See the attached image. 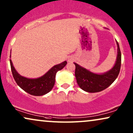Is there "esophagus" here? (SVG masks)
I'll use <instances>...</instances> for the list:
<instances>
[{
  "label": "esophagus",
  "instance_id": "obj_1",
  "mask_svg": "<svg viewBox=\"0 0 133 133\" xmlns=\"http://www.w3.org/2000/svg\"><path fill=\"white\" fill-rule=\"evenodd\" d=\"M74 61V58H72V57H69V58H68L69 62H73Z\"/></svg>",
  "mask_w": 133,
  "mask_h": 133
}]
</instances>
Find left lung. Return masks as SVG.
I'll use <instances>...</instances> for the list:
<instances>
[{
  "instance_id": "left-lung-1",
  "label": "left lung",
  "mask_w": 133,
  "mask_h": 133,
  "mask_svg": "<svg viewBox=\"0 0 133 133\" xmlns=\"http://www.w3.org/2000/svg\"><path fill=\"white\" fill-rule=\"evenodd\" d=\"M116 42L118 48L117 60L113 68L107 72L102 74L93 73L78 64L74 63L75 65V78L80 88L89 93H96L106 89L115 81L120 72L122 59L118 43Z\"/></svg>"
}]
</instances>
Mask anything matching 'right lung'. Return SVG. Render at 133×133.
<instances>
[{
  "instance_id": "1",
  "label": "right lung",
  "mask_w": 133,
  "mask_h": 133,
  "mask_svg": "<svg viewBox=\"0 0 133 133\" xmlns=\"http://www.w3.org/2000/svg\"><path fill=\"white\" fill-rule=\"evenodd\" d=\"M10 62L13 77L16 83L21 89L33 96H42L50 92L55 85L57 72L63 69L67 64V61H65L54 65L39 78H28L20 75L15 70L11 59Z\"/></svg>"
}]
</instances>
